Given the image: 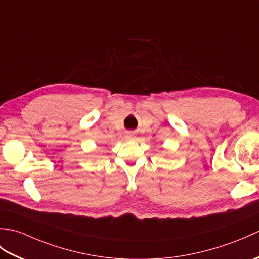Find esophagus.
I'll use <instances>...</instances> for the list:
<instances>
[{
    "mask_svg": "<svg viewBox=\"0 0 259 259\" xmlns=\"http://www.w3.org/2000/svg\"><path fill=\"white\" fill-rule=\"evenodd\" d=\"M125 137H126V138H128V139H133L135 136H134L133 133H126V134H125Z\"/></svg>",
    "mask_w": 259,
    "mask_h": 259,
    "instance_id": "esophagus-1",
    "label": "esophagus"
}]
</instances>
